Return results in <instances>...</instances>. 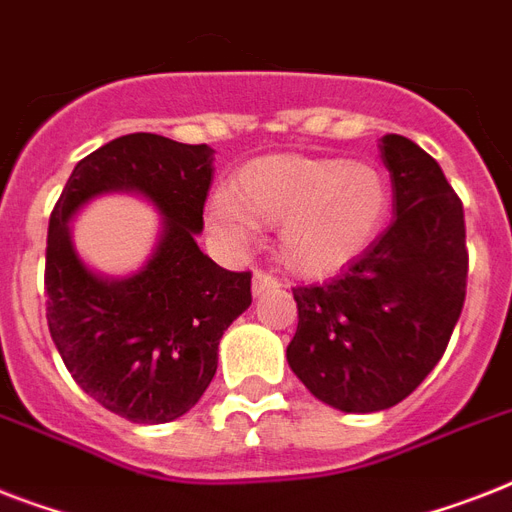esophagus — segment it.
<instances>
[{"label":"esophagus","mask_w":512,"mask_h":512,"mask_svg":"<svg viewBox=\"0 0 512 512\" xmlns=\"http://www.w3.org/2000/svg\"><path fill=\"white\" fill-rule=\"evenodd\" d=\"M276 287H279V281L273 279V276H268V273L257 271L255 276H252V295L255 297L265 295V292H271V289Z\"/></svg>","instance_id":"obj_1"}]
</instances>
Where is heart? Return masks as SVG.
Wrapping results in <instances>:
<instances>
[{"mask_svg": "<svg viewBox=\"0 0 512 512\" xmlns=\"http://www.w3.org/2000/svg\"><path fill=\"white\" fill-rule=\"evenodd\" d=\"M393 193L382 167L340 156L273 154L244 164L209 199L207 231L244 249L257 225H276V257L295 276H332L372 247Z\"/></svg>", "mask_w": 512, "mask_h": 512, "instance_id": "heart-1", "label": "heart"}]
</instances>
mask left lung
<instances>
[{"mask_svg": "<svg viewBox=\"0 0 512 512\" xmlns=\"http://www.w3.org/2000/svg\"><path fill=\"white\" fill-rule=\"evenodd\" d=\"M393 220L340 276L297 287L289 369L324 404L382 412L420 385L460 319L468 279L462 201L404 135L380 138Z\"/></svg>", "mask_w": 512, "mask_h": 512, "instance_id": "8db88e82", "label": "left lung"}]
</instances>
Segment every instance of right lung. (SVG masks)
I'll use <instances>...</instances> for the list:
<instances>
[{
	"instance_id": "right-lung-1",
	"label": "right lung",
	"mask_w": 512,
	"mask_h": 512,
	"mask_svg": "<svg viewBox=\"0 0 512 512\" xmlns=\"http://www.w3.org/2000/svg\"><path fill=\"white\" fill-rule=\"evenodd\" d=\"M215 151L132 132L76 164L47 231V324L76 385L138 425L183 417L217 372L220 337L252 305V276L225 271L196 244ZM132 192L160 212L138 272L106 277L75 249L70 223L90 200Z\"/></svg>"
}]
</instances>
